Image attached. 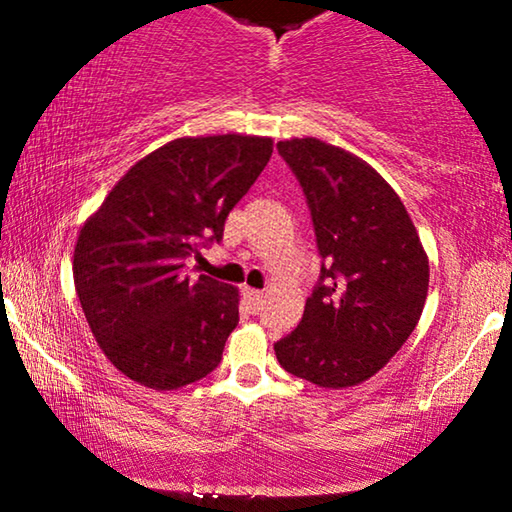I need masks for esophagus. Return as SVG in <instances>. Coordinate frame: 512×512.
<instances>
[{
	"instance_id": "obj_1",
	"label": "esophagus",
	"mask_w": 512,
	"mask_h": 512,
	"mask_svg": "<svg viewBox=\"0 0 512 512\" xmlns=\"http://www.w3.org/2000/svg\"><path fill=\"white\" fill-rule=\"evenodd\" d=\"M244 298H247V305L251 309V314H258L263 309L265 295L261 291H254V288H244Z\"/></svg>"
}]
</instances>
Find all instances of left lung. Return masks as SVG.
I'll return each instance as SVG.
<instances>
[{"label": "left lung", "instance_id": "8db88e82", "mask_svg": "<svg viewBox=\"0 0 512 512\" xmlns=\"http://www.w3.org/2000/svg\"><path fill=\"white\" fill-rule=\"evenodd\" d=\"M277 150L305 191L321 274L274 353L288 374L321 388L358 385L416 330L427 254L404 203L365 161L316 138L281 140Z\"/></svg>", "mask_w": 512, "mask_h": 512}]
</instances>
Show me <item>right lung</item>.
Here are the masks:
<instances>
[{"instance_id":"add662e5","label":"right lung","mask_w":512,"mask_h":512,"mask_svg":"<svg viewBox=\"0 0 512 512\" xmlns=\"http://www.w3.org/2000/svg\"><path fill=\"white\" fill-rule=\"evenodd\" d=\"M272 157V138H177L129 168L80 228L73 281L92 335L131 381L177 390L217 369L238 291L187 258L224 238L228 212Z\"/></svg>"}]
</instances>
